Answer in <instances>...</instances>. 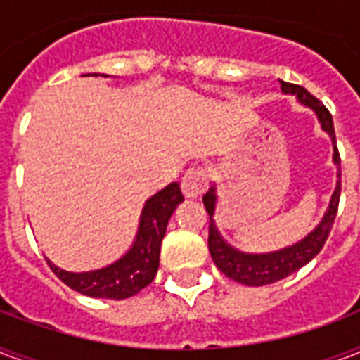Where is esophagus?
I'll return each mask as SVG.
<instances>
[{
  "instance_id": "esophagus-1",
  "label": "esophagus",
  "mask_w": 360,
  "mask_h": 360,
  "mask_svg": "<svg viewBox=\"0 0 360 360\" xmlns=\"http://www.w3.org/2000/svg\"><path fill=\"white\" fill-rule=\"evenodd\" d=\"M209 174L207 169L202 166H194V168L186 169L181 181V188L186 198H200L207 188Z\"/></svg>"
}]
</instances>
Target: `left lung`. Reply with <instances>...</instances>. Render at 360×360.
<instances>
[{"instance_id":"1","label":"left lung","mask_w":360,"mask_h":360,"mask_svg":"<svg viewBox=\"0 0 360 360\" xmlns=\"http://www.w3.org/2000/svg\"><path fill=\"white\" fill-rule=\"evenodd\" d=\"M280 87L284 93H291L295 95L302 104H307L308 108H312L318 114V120L323 127L325 132H329L333 138V146H335V162L340 168V153L336 147L335 138V124H333V115L319 98H316L312 93H308L302 86L297 84H288V82H280ZM338 202H340V172H338V185L335 188V194L330 198L329 209L325 213L321 224L308 233L307 237L293 246L282 248L278 252H271V254H245V252L236 250L233 246H230L222 237H220L217 226H214L213 213L214 203H217V194H214V186H211L205 196H203V205L209 213V252L213 257L214 265L228 276V278L236 280L239 284L245 285H267L273 282L290 276L291 273H295L302 265H307L312 257L319 254V250L323 248L325 240L329 237L330 228L335 224L336 211H338Z\"/></svg>"}]
</instances>
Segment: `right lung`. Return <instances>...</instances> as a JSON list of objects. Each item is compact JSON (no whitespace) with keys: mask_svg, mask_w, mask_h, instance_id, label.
<instances>
[{"mask_svg":"<svg viewBox=\"0 0 360 360\" xmlns=\"http://www.w3.org/2000/svg\"><path fill=\"white\" fill-rule=\"evenodd\" d=\"M91 76V75H84ZM97 76V75H95ZM106 76V75H103ZM185 200L179 183H172L146 202L134 245L120 262L89 273H69L48 262L53 274L70 290L97 299H127L136 295L155 278L160 259V243L177 203Z\"/></svg>","mask_w":360,"mask_h":360,"instance_id":"add662e5","label":"right lung"}]
</instances>
